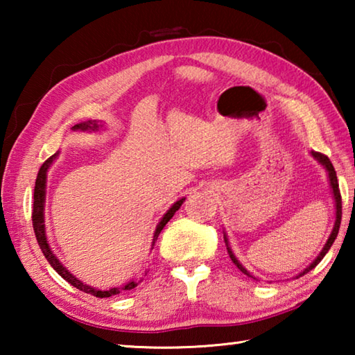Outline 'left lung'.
<instances>
[{
	"mask_svg": "<svg viewBox=\"0 0 355 355\" xmlns=\"http://www.w3.org/2000/svg\"><path fill=\"white\" fill-rule=\"evenodd\" d=\"M311 155L315 156V158L320 161V163L326 167V171H327V173H329V180H330V186H332V191H334V199H335V209H336V219H335V225H334V230H332V233H330V236H329V239H327V243H326V245H324V249L321 250V254L318 255V258L316 260L310 264V266L305 269V271L300 274V275H304L305 272H309V271H311V269H313L318 263H320L322 258H324V255L327 254L329 252V249L332 248V244H334V241H335V238H336V235H338V230H340V224H341V194H340V188H338V180H336V172H335V169H334V166H332V163H330V159L327 158L326 155H322V153H320V152H311ZM225 243H227V239H225ZM227 250H228V255H230V258H232V261L236 264L238 266V269H241V271L245 274V275H249V277H252V275L245 271V269L243 268V264L239 263L238 260H236V257L233 255V252L230 250V248H228V244H227ZM299 275V277H300Z\"/></svg>",
	"mask_w": 355,
	"mask_h": 355,
	"instance_id": "left-lung-1",
	"label": "left lung"
}]
</instances>
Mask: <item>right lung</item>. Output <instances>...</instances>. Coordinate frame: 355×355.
Returning a JSON list of instances; mask_svg holds the SVG:
<instances>
[{"mask_svg":"<svg viewBox=\"0 0 355 355\" xmlns=\"http://www.w3.org/2000/svg\"><path fill=\"white\" fill-rule=\"evenodd\" d=\"M101 125L97 122V120H86V122H81V123H76L75 127H71L73 130H81V131H97ZM58 156V153H55L53 156H50L44 164L40 166L39 173H37V178H35V188H34V203H33V228H34V233H35V238H37V243L40 245L42 252H44L45 258L48 260V263L51 264L53 269L61 275L62 279H65L69 282L70 285H73L76 290H81L87 294H92L95 297H110L112 294H119L120 290L119 288H111V290H106V291H101V290H95L92 286H87L84 285L83 282L78 280L76 277H73L67 269H65L59 260L56 258V255L53 254L50 245L46 243V236H45V224H44V203H45V183H46V171L48 167L51 166L53 159H55ZM184 202V199L178 200L173 203V205L169 208V211L164 214V218L161 219V222L156 227V232H155V236H153V244L156 243V239H158V235L163 230L164 225L167 224L172 219V216L175 214V211H178V208L182 207V203ZM137 284L136 282H128L127 285H125L122 290H133Z\"/></svg>","mask_w":355,"mask_h":355,"instance_id":"1","label":"right lung"}]
</instances>
